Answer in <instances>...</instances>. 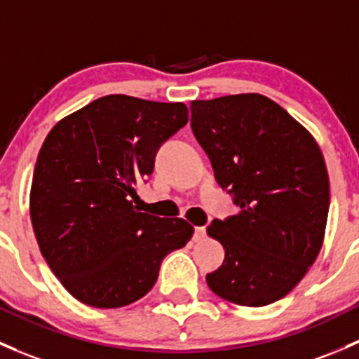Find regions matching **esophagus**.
<instances>
[{"label":"esophagus","mask_w":359,"mask_h":359,"mask_svg":"<svg viewBox=\"0 0 359 359\" xmlns=\"http://www.w3.org/2000/svg\"><path fill=\"white\" fill-rule=\"evenodd\" d=\"M194 243H201V241L206 239V229L205 227H196L194 229Z\"/></svg>","instance_id":"obj_1"}]
</instances>
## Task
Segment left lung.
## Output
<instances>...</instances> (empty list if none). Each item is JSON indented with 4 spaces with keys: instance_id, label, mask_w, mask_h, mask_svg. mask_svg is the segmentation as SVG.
Instances as JSON below:
<instances>
[{
    "instance_id": "8db88e82",
    "label": "left lung",
    "mask_w": 359,
    "mask_h": 359,
    "mask_svg": "<svg viewBox=\"0 0 359 359\" xmlns=\"http://www.w3.org/2000/svg\"><path fill=\"white\" fill-rule=\"evenodd\" d=\"M194 137L237 215L213 220L225 249L210 289L241 306H266L296 287L315 263L329 217V173L313 135L262 94L191 103Z\"/></svg>"
}]
</instances>
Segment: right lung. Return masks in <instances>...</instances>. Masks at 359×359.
Wrapping results in <instances>:
<instances>
[{
    "instance_id": "add662e5",
    "label": "right lung",
    "mask_w": 359,
    "mask_h": 359,
    "mask_svg": "<svg viewBox=\"0 0 359 359\" xmlns=\"http://www.w3.org/2000/svg\"><path fill=\"white\" fill-rule=\"evenodd\" d=\"M187 116L184 103L110 94L60 120L44 139L30 220L41 255L81 303L108 309L141 299L165 256L189 243L194 227L184 218L132 205L158 148Z\"/></svg>"
}]
</instances>
